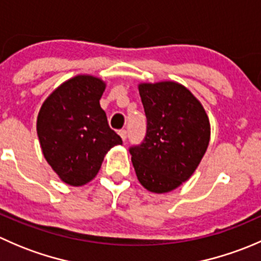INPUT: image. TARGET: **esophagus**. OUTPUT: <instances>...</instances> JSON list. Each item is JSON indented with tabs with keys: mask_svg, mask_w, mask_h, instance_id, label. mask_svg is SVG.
<instances>
[{
	"mask_svg": "<svg viewBox=\"0 0 261 261\" xmlns=\"http://www.w3.org/2000/svg\"><path fill=\"white\" fill-rule=\"evenodd\" d=\"M118 135H120V136H121V139H122V140L125 141V140H126V138H127V131L123 130V128H122V130L118 131Z\"/></svg>",
	"mask_w": 261,
	"mask_h": 261,
	"instance_id": "esophagus-1",
	"label": "esophagus"
}]
</instances>
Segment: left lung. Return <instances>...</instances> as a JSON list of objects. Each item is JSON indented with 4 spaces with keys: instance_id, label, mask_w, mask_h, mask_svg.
Masks as SVG:
<instances>
[{
    "instance_id": "left-lung-1",
    "label": "left lung",
    "mask_w": 261,
    "mask_h": 261,
    "mask_svg": "<svg viewBox=\"0 0 261 261\" xmlns=\"http://www.w3.org/2000/svg\"><path fill=\"white\" fill-rule=\"evenodd\" d=\"M146 134L128 147L138 179L154 193L179 187L193 174L210 143V121L198 99L175 82L139 86Z\"/></svg>"
}]
</instances>
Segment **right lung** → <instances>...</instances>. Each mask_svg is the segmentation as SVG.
I'll return each instance as SVG.
<instances>
[{
    "mask_svg": "<svg viewBox=\"0 0 261 261\" xmlns=\"http://www.w3.org/2000/svg\"><path fill=\"white\" fill-rule=\"evenodd\" d=\"M103 91L98 78L77 75L58 87L39 112L36 130L44 156L70 186L93 179L105 154L122 144L99 106Z\"/></svg>",
    "mask_w": 261,
    "mask_h": 261,
    "instance_id": "add662e5",
    "label": "right lung"
}]
</instances>
